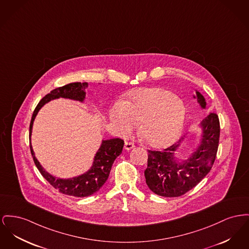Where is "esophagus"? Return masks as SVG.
<instances>
[{
	"mask_svg": "<svg viewBox=\"0 0 249 249\" xmlns=\"http://www.w3.org/2000/svg\"><path fill=\"white\" fill-rule=\"evenodd\" d=\"M133 147H134V145H133L132 143H131V142H125L124 148H125L126 150H131Z\"/></svg>",
	"mask_w": 249,
	"mask_h": 249,
	"instance_id": "1",
	"label": "esophagus"
}]
</instances>
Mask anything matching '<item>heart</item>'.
<instances>
[{
    "instance_id": "obj_1",
    "label": "heart",
    "mask_w": 249,
    "mask_h": 249,
    "mask_svg": "<svg viewBox=\"0 0 249 249\" xmlns=\"http://www.w3.org/2000/svg\"><path fill=\"white\" fill-rule=\"evenodd\" d=\"M186 117L183 102L162 88H140L128 93L123 103L109 112L110 121L120 136H127L139 123V133L151 147L171 146L180 136Z\"/></svg>"
}]
</instances>
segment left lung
<instances>
[{
    "instance_id": "8db88e82",
    "label": "left lung",
    "mask_w": 249,
    "mask_h": 249,
    "mask_svg": "<svg viewBox=\"0 0 249 249\" xmlns=\"http://www.w3.org/2000/svg\"><path fill=\"white\" fill-rule=\"evenodd\" d=\"M194 100L205 110L204 96L196 89ZM199 137L186 159H178V152L190 135H184L177 144L163 151L148 150L147 167L145 170L146 185L158 196H180L197 185L210 172L218 148L220 124L218 116L210 113L199 124Z\"/></svg>"
}]
</instances>
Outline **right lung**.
<instances>
[{
	"instance_id": "right-lung-1",
	"label": "right lung",
	"mask_w": 249,
	"mask_h": 249,
	"mask_svg": "<svg viewBox=\"0 0 249 249\" xmlns=\"http://www.w3.org/2000/svg\"><path fill=\"white\" fill-rule=\"evenodd\" d=\"M88 87V83H72L62 88L53 89L37 104L30 123V148L37 169L56 190L62 194L76 197L89 196L103 187L109 177L114 161L122 153L124 141L119 138L102 140V144L93 158L92 165L87 172L72 178H62L48 173L40 162L37 161L31 144V136L35 118L46 103L60 98L85 103L87 96L86 88Z\"/></svg>"
}]
</instances>
